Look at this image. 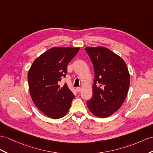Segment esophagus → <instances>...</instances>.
Listing matches in <instances>:
<instances>
[{"mask_svg": "<svg viewBox=\"0 0 153 153\" xmlns=\"http://www.w3.org/2000/svg\"><path fill=\"white\" fill-rule=\"evenodd\" d=\"M76 91L79 93V92H80L81 91V90H82V88H80V87H77L76 88Z\"/></svg>", "mask_w": 153, "mask_h": 153, "instance_id": "1", "label": "esophagus"}]
</instances>
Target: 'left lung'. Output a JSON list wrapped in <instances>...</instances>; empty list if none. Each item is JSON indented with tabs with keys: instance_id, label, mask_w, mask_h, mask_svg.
I'll return each instance as SVG.
<instances>
[{
	"instance_id": "obj_1",
	"label": "left lung",
	"mask_w": 153,
	"mask_h": 153,
	"mask_svg": "<svg viewBox=\"0 0 153 153\" xmlns=\"http://www.w3.org/2000/svg\"><path fill=\"white\" fill-rule=\"evenodd\" d=\"M94 68L93 96L87 100L91 112L99 117L112 115L121 106L127 95L130 74L125 61L108 48L86 47Z\"/></svg>"
}]
</instances>
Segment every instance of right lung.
<instances>
[{
	"mask_svg": "<svg viewBox=\"0 0 153 153\" xmlns=\"http://www.w3.org/2000/svg\"><path fill=\"white\" fill-rule=\"evenodd\" d=\"M80 48L53 47L35 59L28 73L29 90L37 108L52 119L68 113L74 97L66 83L67 67Z\"/></svg>",
	"mask_w": 153,
	"mask_h": 153,
	"instance_id": "add662e5",
	"label": "right lung"
}]
</instances>
